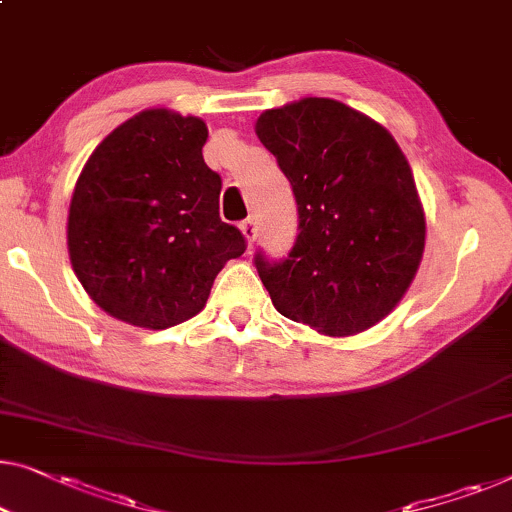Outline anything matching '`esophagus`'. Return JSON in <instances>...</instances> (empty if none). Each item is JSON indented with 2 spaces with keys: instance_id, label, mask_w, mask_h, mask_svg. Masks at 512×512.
Wrapping results in <instances>:
<instances>
[{
  "instance_id": "34e87169",
  "label": "esophagus",
  "mask_w": 512,
  "mask_h": 512,
  "mask_svg": "<svg viewBox=\"0 0 512 512\" xmlns=\"http://www.w3.org/2000/svg\"><path fill=\"white\" fill-rule=\"evenodd\" d=\"M240 231H242L244 238H247V242H249V244H254V242H256V238H258V221H256L254 217L244 219L242 224H240Z\"/></svg>"
}]
</instances>
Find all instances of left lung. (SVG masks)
<instances>
[{"label": "left lung", "instance_id": "left-lung-1", "mask_svg": "<svg viewBox=\"0 0 512 512\" xmlns=\"http://www.w3.org/2000/svg\"><path fill=\"white\" fill-rule=\"evenodd\" d=\"M256 136L298 203L284 261L256 254L272 305L330 337L372 328L397 307L425 251V212L390 131L335 99L265 110Z\"/></svg>", "mask_w": 512, "mask_h": 512}]
</instances>
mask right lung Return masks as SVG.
<instances>
[{
    "label": "right lung",
    "mask_w": 512,
    "mask_h": 512,
    "mask_svg": "<svg viewBox=\"0 0 512 512\" xmlns=\"http://www.w3.org/2000/svg\"><path fill=\"white\" fill-rule=\"evenodd\" d=\"M201 117L133 115L101 140L73 189L66 242L73 272L106 314L166 330L196 316L221 268L247 249L219 217Z\"/></svg>",
    "instance_id": "obj_1"
}]
</instances>
